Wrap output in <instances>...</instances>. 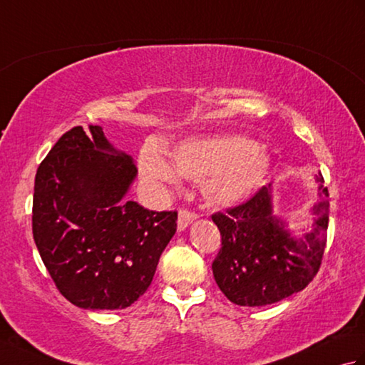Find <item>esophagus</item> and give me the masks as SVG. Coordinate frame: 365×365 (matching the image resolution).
Segmentation results:
<instances>
[{
    "label": "esophagus",
    "mask_w": 365,
    "mask_h": 365,
    "mask_svg": "<svg viewBox=\"0 0 365 365\" xmlns=\"http://www.w3.org/2000/svg\"><path fill=\"white\" fill-rule=\"evenodd\" d=\"M196 218H197V215L195 212L180 210V213H178V220H177V229L180 232L185 230Z\"/></svg>",
    "instance_id": "1"
}]
</instances>
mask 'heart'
I'll return each instance as SVG.
<instances>
[{
  "label": "heart",
  "mask_w": 365,
  "mask_h": 365,
  "mask_svg": "<svg viewBox=\"0 0 365 365\" xmlns=\"http://www.w3.org/2000/svg\"><path fill=\"white\" fill-rule=\"evenodd\" d=\"M173 165L158 153L147 152L143 174L150 180L174 185L178 174L202 182V192L208 204L229 207L243 202L257 190L265 178L271 157L260 144L242 136L190 139L177 144Z\"/></svg>",
  "instance_id": "1"
}]
</instances>
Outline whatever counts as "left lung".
Listing matches in <instances>:
<instances>
[{
	"label": "left lung",
	"instance_id": "obj_1",
	"mask_svg": "<svg viewBox=\"0 0 365 365\" xmlns=\"http://www.w3.org/2000/svg\"><path fill=\"white\" fill-rule=\"evenodd\" d=\"M323 183V175L317 174ZM314 229L297 238L273 215L271 185L245 204L212 215L221 232V250L212 263L215 281L238 306H267L306 289L319 273L329 221L328 188L320 187Z\"/></svg>",
	"mask_w": 365,
	"mask_h": 365
}]
</instances>
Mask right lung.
Masks as SVG:
<instances>
[{
  "label": "right lung",
  "instance_id": "obj_1",
  "mask_svg": "<svg viewBox=\"0 0 365 365\" xmlns=\"http://www.w3.org/2000/svg\"><path fill=\"white\" fill-rule=\"evenodd\" d=\"M138 169L102 127H73L37 168L33 237L58 290L92 311L143 297L177 230V212L125 200Z\"/></svg>",
  "mask_w": 365,
  "mask_h": 365
}]
</instances>
